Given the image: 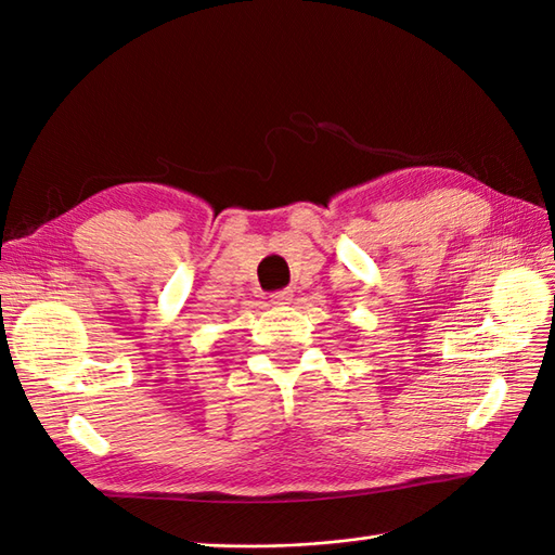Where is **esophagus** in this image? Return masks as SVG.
<instances>
[{
  "label": "esophagus",
  "mask_w": 555,
  "mask_h": 555,
  "mask_svg": "<svg viewBox=\"0 0 555 555\" xmlns=\"http://www.w3.org/2000/svg\"><path fill=\"white\" fill-rule=\"evenodd\" d=\"M291 302H293V291L291 288L272 293V305H291Z\"/></svg>",
  "instance_id": "obj_1"
}]
</instances>
